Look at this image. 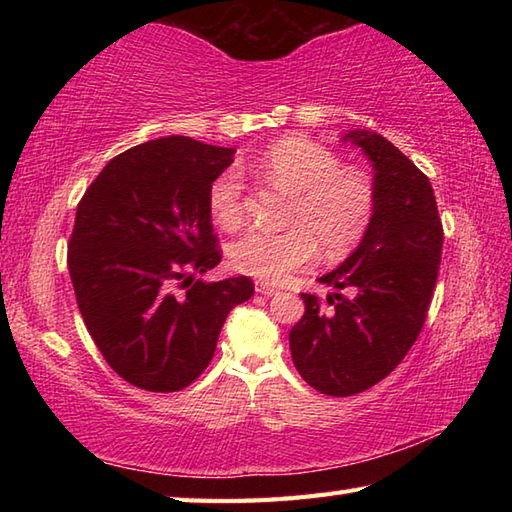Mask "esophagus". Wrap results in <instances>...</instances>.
I'll return each instance as SVG.
<instances>
[{
    "mask_svg": "<svg viewBox=\"0 0 512 512\" xmlns=\"http://www.w3.org/2000/svg\"><path fill=\"white\" fill-rule=\"evenodd\" d=\"M255 290L259 292V295H264V297H273V295H277V292H279L273 284H266V281H257Z\"/></svg>",
    "mask_w": 512,
    "mask_h": 512,
    "instance_id": "1",
    "label": "esophagus"
}]
</instances>
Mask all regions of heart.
<instances>
[{"instance_id":"heart-1","label":"heart","mask_w":512,"mask_h":512,"mask_svg":"<svg viewBox=\"0 0 512 512\" xmlns=\"http://www.w3.org/2000/svg\"><path fill=\"white\" fill-rule=\"evenodd\" d=\"M255 176L290 195L286 231H250L231 246L235 270L268 284H281L317 253L341 259L363 242L376 211L374 184L363 171L303 138L279 140L253 162ZM209 211L226 231L244 222V178L235 167L209 184Z\"/></svg>"}]
</instances>
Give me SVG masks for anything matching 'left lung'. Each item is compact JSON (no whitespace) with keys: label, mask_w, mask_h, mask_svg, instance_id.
Segmentation results:
<instances>
[{"label":"left lung","mask_w":512,"mask_h":512,"mask_svg":"<svg viewBox=\"0 0 512 512\" xmlns=\"http://www.w3.org/2000/svg\"><path fill=\"white\" fill-rule=\"evenodd\" d=\"M372 160L376 211L363 242L323 275L330 308L303 292L306 314L290 330L297 372L321 394L354 396L394 372L427 319L442 259V222L431 182L376 132L345 134Z\"/></svg>","instance_id":"left-lung-1"}]
</instances>
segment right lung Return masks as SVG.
I'll return each instance as SVG.
<instances>
[{
    "instance_id": "add662e5",
    "label": "right lung",
    "mask_w": 512,
    "mask_h": 512,
    "mask_svg": "<svg viewBox=\"0 0 512 512\" xmlns=\"http://www.w3.org/2000/svg\"><path fill=\"white\" fill-rule=\"evenodd\" d=\"M235 149L169 136L112 158L76 206L68 270L90 336L134 387L180 391L211 363L248 277L206 284L222 262L209 184Z\"/></svg>"
}]
</instances>
